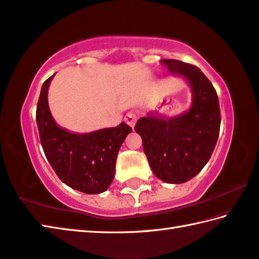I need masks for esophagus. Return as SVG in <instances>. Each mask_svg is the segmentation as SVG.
Segmentation results:
<instances>
[{"label":"esophagus","mask_w":259,"mask_h":259,"mask_svg":"<svg viewBox=\"0 0 259 259\" xmlns=\"http://www.w3.org/2000/svg\"><path fill=\"white\" fill-rule=\"evenodd\" d=\"M124 121L126 124L130 125L131 128H134L136 124V121H137V115H136L134 112H129V113L124 116Z\"/></svg>","instance_id":"1"}]
</instances>
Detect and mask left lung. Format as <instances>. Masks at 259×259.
I'll return each mask as SVG.
<instances>
[{
	"label": "left lung",
	"mask_w": 259,
	"mask_h": 259,
	"mask_svg": "<svg viewBox=\"0 0 259 259\" xmlns=\"http://www.w3.org/2000/svg\"><path fill=\"white\" fill-rule=\"evenodd\" d=\"M162 63L173 74L189 82V111L165 117L154 113L140 117L135 125L153 172L167 183H183L198 175L213 154L221 125L219 97L213 84L196 65L165 59Z\"/></svg>",
	"instance_id": "obj_1"
}]
</instances>
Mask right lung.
Instances as JSON below:
<instances>
[{
    "label": "right lung",
    "mask_w": 259,
    "mask_h": 259,
    "mask_svg": "<svg viewBox=\"0 0 259 259\" xmlns=\"http://www.w3.org/2000/svg\"><path fill=\"white\" fill-rule=\"evenodd\" d=\"M53 77L54 74L46 79L41 86L36 110L45 156L65 185L84 194H101L113 181L117 153L133 129L121 122L115 128L74 134L58 125L48 102L49 86Z\"/></svg>",
    "instance_id": "obj_1"
}]
</instances>
